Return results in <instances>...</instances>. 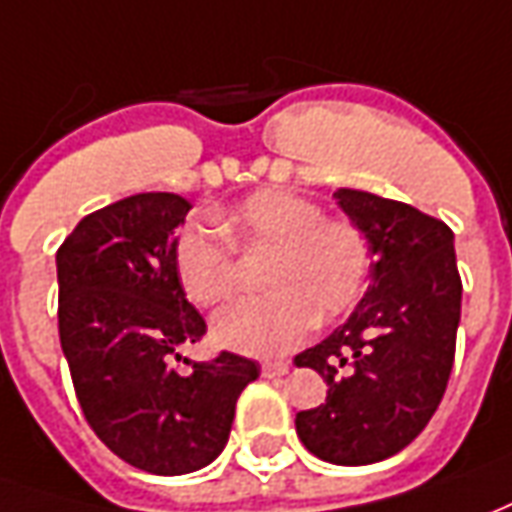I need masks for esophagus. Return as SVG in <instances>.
Segmentation results:
<instances>
[{
  "instance_id": "1",
  "label": "esophagus",
  "mask_w": 512,
  "mask_h": 512,
  "mask_svg": "<svg viewBox=\"0 0 512 512\" xmlns=\"http://www.w3.org/2000/svg\"><path fill=\"white\" fill-rule=\"evenodd\" d=\"M288 368H291V363H285V360H266L260 371H263V377L274 380V377H282V374H288Z\"/></svg>"
}]
</instances>
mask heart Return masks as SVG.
<instances>
[{"label":"heart","instance_id":"b5f03b06","mask_svg":"<svg viewBox=\"0 0 512 512\" xmlns=\"http://www.w3.org/2000/svg\"><path fill=\"white\" fill-rule=\"evenodd\" d=\"M213 219L235 246L271 252L263 268L268 291L235 302L213 321V335L224 346L246 355H282L302 343L316 318L330 324L360 302L371 252L352 221L324 219L316 202L277 188L246 196ZM220 233L185 224L174 238L177 280L199 307L227 302L241 285L235 249Z\"/></svg>","mask_w":512,"mask_h":512}]
</instances>
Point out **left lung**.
<instances>
[{
    "mask_svg": "<svg viewBox=\"0 0 512 512\" xmlns=\"http://www.w3.org/2000/svg\"><path fill=\"white\" fill-rule=\"evenodd\" d=\"M332 196L363 230L374 263L346 324L293 360L330 385L324 405L296 413V435L327 463L368 466L402 452L441 405L463 282L443 221L368 191Z\"/></svg>",
    "mask_w": 512,
    "mask_h": 512,
    "instance_id": "obj_1",
    "label": "left lung"
}]
</instances>
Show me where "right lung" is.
<instances>
[{"label":"right lung","mask_w":512,"mask_h":512,"mask_svg":"<svg viewBox=\"0 0 512 512\" xmlns=\"http://www.w3.org/2000/svg\"><path fill=\"white\" fill-rule=\"evenodd\" d=\"M188 210L177 194L127 196L85 216L57 249V330L85 421L124 463L163 477L221 455L235 402L260 377L232 352L188 374L174 368L207 330L174 268Z\"/></svg>","instance_id":"right-lung-1"}]
</instances>
